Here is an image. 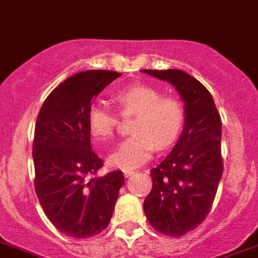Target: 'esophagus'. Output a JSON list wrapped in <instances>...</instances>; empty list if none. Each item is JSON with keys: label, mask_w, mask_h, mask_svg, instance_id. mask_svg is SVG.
I'll return each instance as SVG.
<instances>
[{"label": "esophagus", "mask_w": 258, "mask_h": 258, "mask_svg": "<svg viewBox=\"0 0 258 258\" xmlns=\"http://www.w3.org/2000/svg\"><path fill=\"white\" fill-rule=\"evenodd\" d=\"M134 173V171H124V176L125 177H129V176H132Z\"/></svg>", "instance_id": "1"}]
</instances>
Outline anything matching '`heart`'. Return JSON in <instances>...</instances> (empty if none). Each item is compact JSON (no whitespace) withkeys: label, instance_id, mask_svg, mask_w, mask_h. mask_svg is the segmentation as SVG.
Wrapping results in <instances>:
<instances>
[{"label":"heart","instance_id":"1","mask_svg":"<svg viewBox=\"0 0 258 258\" xmlns=\"http://www.w3.org/2000/svg\"><path fill=\"white\" fill-rule=\"evenodd\" d=\"M122 116L136 114L132 125L133 137L121 142L109 156L113 167L132 171L145 164L153 156L155 147L166 150L175 144L184 124V109L175 98H163L154 87L136 85L125 87L114 95ZM87 122L96 141L112 138L117 116L103 103L89 108Z\"/></svg>","mask_w":258,"mask_h":258}]
</instances>
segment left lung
<instances>
[{"label":"left lung","instance_id":"left-lung-1","mask_svg":"<svg viewBox=\"0 0 258 258\" xmlns=\"http://www.w3.org/2000/svg\"><path fill=\"white\" fill-rule=\"evenodd\" d=\"M166 81L184 102L185 121L177 144L150 171L153 189L144 202L149 223L167 236L179 237L208 217L223 173L222 121L210 92L179 69L142 70Z\"/></svg>","mask_w":258,"mask_h":258}]
</instances>
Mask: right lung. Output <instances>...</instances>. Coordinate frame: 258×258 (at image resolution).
<instances>
[{
  "mask_svg": "<svg viewBox=\"0 0 258 258\" xmlns=\"http://www.w3.org/2000/svg\"><path fill=\"white\" fill-rule=\"evenodd\" d=\"M120 76L112 70L77 73L50 92L37 114L35 190L50 223L76 239L107 228L124 185L121 171L92 177L103 160L92 151L87 122L92 100Z\"/></svg>",
  "mask_w": 258,
  "mask_h": 258,
  "instance_id": "1",
  "label": "right lung"
}]
</instances>
